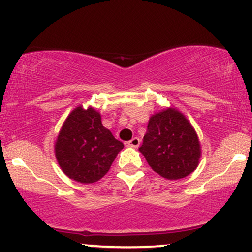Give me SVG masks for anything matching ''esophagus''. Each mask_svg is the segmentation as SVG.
I'll list each match as a JSON object with an SVG mask.
<instances>
[{"instance_id": "34e87169", "label": "esophagus", "mask_w": 252, "mask_h": 252, "mask_svg": "<svg viewBox=\"0 0 252 252\" xmlns=\"http://www.w3.org/2000/svg\"><path fill=\"white\" fill-rule=\"evenodd\" d=\"M140 143H141L140 138H138V137H134V138H131V140H130L128 143H126V146L132 147V148H137V147L140 146Z\"/></svg>"}]
</instances>
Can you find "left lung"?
Returning a JSON list of instances; mask_svg holds the SVG:
<instances>
[{
  "label": "left lung",
  "mask_w": 252,
  "mask_h": 252,
  "mask_svg": "<svg viewBox=\"0 0 252 252\" xmlns=\"http://www.w3.org/2000/svg\"><path fill=\"white\" fill-rule=\"evenodd\" d=\"M152 169L168 180L194 172L201 158L198 135L182 112L169 108L152 115L140 147Z\"/></svg>",
  "instance_id": "1"
}]
</instances>
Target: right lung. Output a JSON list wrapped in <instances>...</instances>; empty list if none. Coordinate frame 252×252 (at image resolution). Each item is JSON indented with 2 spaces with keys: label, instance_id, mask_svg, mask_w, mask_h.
<instances>
[{
  "label": "right lung",
  "instance_id": "1",
  "mask_svg": "<svg viewBox=\"0 0 252 252\" xmlns=\"http://www.w3.org/2000/svg\"><path fill=\"white\" fill-rule=\"evenodd\" d=\"M123 143L104 128L96 109L82 105L72 110L54 143L60 168L80 184H94L109 172Z\"/></svg>",
  "mask_w": 252,
  "mask_h": 252
}]
</instances>
